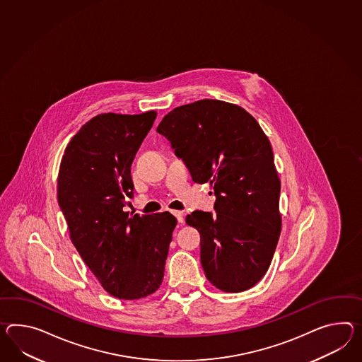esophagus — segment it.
Listing matches in <instances>:
<instances>
[{
	"instance_id": "34e87169",
	"label": "esophagus",
	"mask_w": 362,
	"mask_h": 362,
	"mask_svg": "<svg viewBox=\"0 0 362 362\" xmlns=\"http://www.w3.org/2000/svg\"><path fill=\"white\" fill-rule=\"evenodd\" d=\"M171 213L177 217L179 223H183V222H185V214H183V212H180V211H173Z\"/></svg>"
}]
</instances>
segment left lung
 <instances>
[{
    "label": "left lung",
    "mask_w": 362,
    "mask_h": 362,
    "mask_svg": "<svg viewBox=\"0 0 362 362\" xmlns=\"http://www.w3.org/2000/svg\"><path fill=\"white\" fill-rule=\"evenodd\" d=\"M157 132L194 183L213 187L216 213L185 217L200 233L206 279L228 293L252 288L268 271L281 231V185L263 129L242 107L203 99L170 111Z\"/></svg>",
    "instance_id": "1"
}]
</instances>
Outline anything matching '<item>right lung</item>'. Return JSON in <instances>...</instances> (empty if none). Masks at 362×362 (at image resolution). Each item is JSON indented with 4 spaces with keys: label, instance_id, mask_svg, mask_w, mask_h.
I'll return each mask as SVG.
<instances>
[{
    "label": "right lung",
    "instance_id": "1",
    "mask_svg": "<svg viewBox=\"0 0 362 362\" xmlns=\"http://www.w3.org/2000/svg\"><path fill=\"white\" fill-rule=\"evenodd\" d=\"M157 117L102 114L82 125L62 156L57 200L82 260L111 296L140 300L162 284L177 218L124 211L131 165Z\"/></svg>",
    "mask_w": 362,
    "mask_h": 362
}]
</instances>
